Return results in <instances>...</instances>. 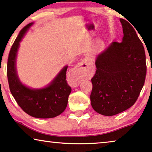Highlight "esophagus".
Returning a JSON list of instances; mask_svg holds the SVG:
<instances>
[{"instance_id":"obj_1","label":"esophagus","mask_w":152,"mask_h":152,"mask_svg":"<svg viewBox=\"0 0 152 152\" xmlns=\"http://www.w3.org/2000/svg\"><path fill=\"white\" fill-rule=\"evenodd\" d=\"M92 59L90 57H86L80 63L76 66V69L73 70L69 76V83L73 88L79 86L80 80L84 74L88 73L90 70Z\"/></svg>"}]
</instances>
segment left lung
Instances as JSON below:
<instances>
[{"mask_svg":"<svg viewBox=\"0 0 152 152\" xmlns=\"http://www.w3.org/2000/svg\"><path fill=\"white\" fill-rule=\"evenodd\" d=\"M124 37L113 42L96 57V73L91 79V105L101 115L113 116L135 104L146 77L143 44L133 26L120 19Z\"/></svg>","mask_w":152,"mask_h":152,"instance_id":"8db88e82","label":"left lung"}]
</instances>
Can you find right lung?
<instances>
[{"mask_svg": "<svg viewBox=\"0 0 152 152\" xmlns=\"http://www.w3.org/2000/svg\"><path fill=\"white\" fill-rule=\"evenodd\" d=\"M33 23L26 26L15 39L7 60V76L10 92L24 112L36 118H52L61 114L67 106L71 87L66 80L68 66L60 71L45 88L32 89L24 86L18 77L16 60L20 42Z\"/></svg>", "mask_w": 152, "mask_h": 152, "instance_id": "1", "label": "right lung"}]
</instances>
